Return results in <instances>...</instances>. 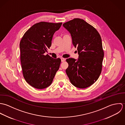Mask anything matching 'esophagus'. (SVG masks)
<instances>
[{"mask_svg": "<svg viewBox=\"0 0 125 125\" xmlns=\"http://www.w3.org/2000/svg\"><path fill=\"white\" fill-rule=\"evenodd\" d=\"M65 61V59H64V58H61V61L62 62H64Z\"/></svg>", "mask_w": 125, "mask_h": 125, "instance_id": "obj_1", "label": "esophagus"}]
</instances>
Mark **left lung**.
Listing matches in <instances>:
<instances>
[{
	"mask_svg": "<svg viewBox=\"0 0 125 125\" xmlns=\"http://www.w3.org/2000/svg\"><path fill=\"white\" fill-rule=\"evenodd\" d=\"M71 34L72 43L77 48L79 58L66 60V73L72 84L85 89L94 84L102 70L104 52L102 39L97 30L83 19L74 18L63 24Z\"/></svg>",
	"mask_w": 125,
	"mask_h": 125,
	"instance_id": "8db88e82",
	"label": "left lung"
}]
</instances>
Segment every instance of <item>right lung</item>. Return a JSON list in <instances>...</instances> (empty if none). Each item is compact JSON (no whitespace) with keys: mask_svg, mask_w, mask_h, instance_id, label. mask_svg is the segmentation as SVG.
Listing matches in <instances>:
<instances>
[{"mask_svg":"<svg viewBox=\"0 0 125 125\" xmlns=\"http://www.w3.org/2000/svg\"><path fill=\"white\" fill-rule=\"evenodd\" d=\"M62 24V22L36 23L24 33L20 41L23 77L30 86L37 89L50 86L59 69L61 60L44 53L51 47L54 34Z\"/></svg>","mask_w":125,"mask_h":125,"instance_id":"obj_1","label":"right lung"}]
</instances>
